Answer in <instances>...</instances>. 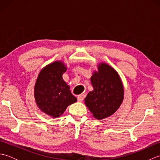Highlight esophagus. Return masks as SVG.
Listing matches in <instances>:
<instances>
[{"instance_id":"1","label":"esophagus","mask_w":160,"mask_h":160,"mask_svg":"<svg viewBox=\"0 0 160 160\" xmlns=\"http://www.w3.org/2000/svg\"><path fill=\"white\" fill-rule=\"evenodd\" d=\"M84 99V96L82 94L79 95V96H78V102H82Z\"/></svg>"}]
</instances>
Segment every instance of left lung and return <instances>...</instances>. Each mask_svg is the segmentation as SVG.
<instances>
[{
    "instance_id": "obj_1",
    "label": "left lung",
    "mask_w": 160,
    "mask_h": 160,
    "mask_svg": "<svg viewBox=\"0 0 160 160\" xmlns=\"http://www.w3.org/2000/svg\"><path fill=\"white\" fill-rule=\"evenodd\" d=\"M91 78L93 90L87 94L84 103L98 120L113 115L124 99V87L118 72L106 63H100Z\"/></svg>"
}]
</instances>
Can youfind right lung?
<instances>
[{"mask_svg":"<svg viewBox=\"0 0 160 160\" xmlns=\"http://www.w3.org/2000/svg\"><path fill=\"white\" fill-rule=\"evenodd\" d=\"M67 67L62 61H55L40 71L34 87L37 106L52 118H59L77 98L62 79Z\"/></svg>","mask_w":160,"mask_h":160,"instance_id":"add662e5","label":"right lung"}]
</instances>
